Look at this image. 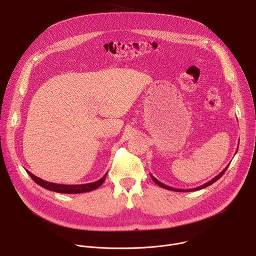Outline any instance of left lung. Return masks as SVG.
<instances>
[{
  "instance_id": "8db88e82",
  "label": "left lung",
  "mask_w": 256,
  "mask_h": 256,
  "mask_svg": "<svg viewBox=\"0 0 256 256\" xmlns=\"http://www.w3.org/2000/svg\"><path fill=\"white\" fill-rule=\"evenodd\" d=\"M237 153V152H236ZM229 167V165L221 172V173H218L216 177H214L212 180H210L208 182H206V184H202V186H198V188H188V190H179V188H171V186H166V184H162V182H160L159 180H157L152 174H150L151 175V178L153 179V181L155 182L156 184H158L159 186H161V188H165V190H173V192H196V190H202V188H208V186H212L214 182H216L218 179H220L222 176H223V174L225 173V171L227 170V168Z\"/></svg>"
}]
</instances>
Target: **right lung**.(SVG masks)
Here are the masks:
<instances>
[{"instance_id":"1","label":"right lung","mask_w":256,"mask_h":256,"mask_svg":"<svg viewBox=\"0 0 256 256\" xmlns=\"http://www.w3.org/2000/svg\"><path fill=\"white\" fill-rule=\"evenodd\" d=\"M26 172L29 174V176L34 180V182H36L38 186H40L42 188L48 190H52V192H60V194H82V192H92L96 188H98L106 178L107 173L99 180L95 181V182H91V184H74V186H66V184H52V182H48L46 181L38 176H35L34 174H32L31 172H29L28 170H26Z\"/></svg>"}]
</instances>
